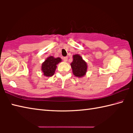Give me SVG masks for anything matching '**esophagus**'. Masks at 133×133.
Returning a JSON list of instances; mask_svg holds the SVG:
<instances>
[{"label": "esophagus", "mask_w": 133, "mask_h": 133, "mask_svg": "<svg viewBox=\"0 0 133 133\" xmlns=\"http://www.w3.org/2000/svg\"><path fill=\"white\" fill-rule=\"evenodd\" d=\"M63 60L64 62H67V57H64L63 58Z\"/></svg>", "instance_id": "esophagus-1"}]
</instances>
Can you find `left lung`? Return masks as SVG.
Instances as JSON below:
<instances>
[{
    "label": "left lung",
    "mask_w": 133,
    "mask_h": 133,
    "mask_svg": "<svg viewBox=\"0 0 133 133\" xmlns=\"http://www.w3.org/2000/svg\"><path fill=\"white\" fill-rule=\"evenodd\" d=\"M71 67L73 70L74 75L76 77H83L85 75V73L87 71V66L86 63L78 55L73 56V60L71 63Z\"/></svg>",
    "instance_id": "1"
}]
</instances>
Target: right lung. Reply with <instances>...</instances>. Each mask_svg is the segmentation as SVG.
<instances>
[{"label": "right lung", "instance_id": "right-lung-1", "mask_svg": "<svg viewBox=\"0 0 133 133\" xmlns=\"http://www.w3.org/2000/svg\"><path fill=\"white\" fill-rule=\"evenodd\" d=\"M62 61V59L59 57L55 58L53 56H50L42 63V70L43 75L47 77L52 76L55 72L56 65Z\"/></svg>", "mask_w": 133, "mask_h": 133}]
</instances>
